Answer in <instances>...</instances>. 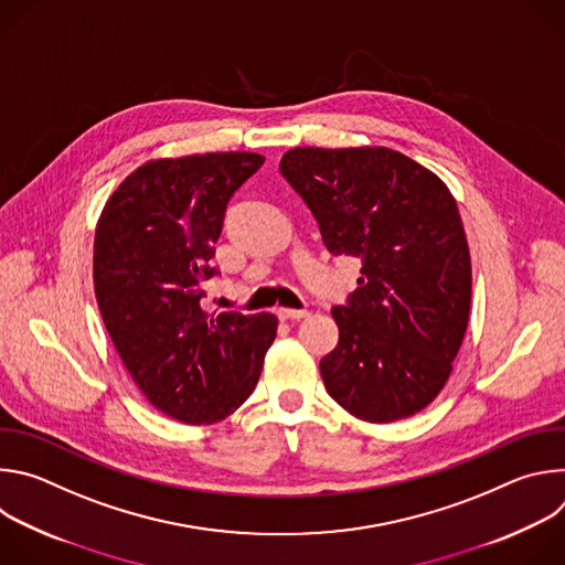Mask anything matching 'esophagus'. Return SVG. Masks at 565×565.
Segmentation results:
<instances>
[{
  "instance_id": "obj_1",
  "label": "esophagus",
  "mask_w": 565,
  "mask_h": 565,
  "mask_svg": "<svg viewBox=\"0 0 565 565\" xmlns=\"http://www.w3.org/2000/svg\"><path fill=\"white\" fill-rule=\"evenodd\" d=\"M310 312L303 308V310H292V308H279L277 310V317L281 319V321H288V319H303V317H308Z\"/></svg>"
}]
</instances>
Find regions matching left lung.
<instances>
[{"instance_id": "1", "label": "left lung", "mask_w": 565, "mask_h": 565, "mask_svg": "<svg viewBox=\"0 0 565 565\" xmlns=\"http://www.w3.org/2000/svg\"><path fill=\"white\" fill-rule=\"evenodd\" d=\"M281 177L310 207L331 255L362 259L333 306L340 342L319 371L331 397L369 423L423 412L462 344L471 262L447 185L386 147H295Z\"/></svg>"}]
</instances>
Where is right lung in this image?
I'll return each instance as SVG.
<instances>
[{
    "instance_id": "right-lung-1",
    "label": "right lung",
    "mask_w": 565,
    "mask_h": 565,
    "mask_svg": "<svg viewBox=\"0 0 565 565\" xmlns=\"http://www.w3.org/2000/svg\"><path fill=\"white\" fill-rule=\"evenodd\" d=\"M264 160L248 151L149 160L96 227L94 284L109 338L151 405L188 425L244 405L277 335L270 312L201 310L227 203Z\"/></svg>"
}]
</instances>
